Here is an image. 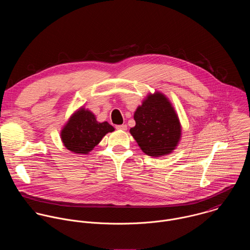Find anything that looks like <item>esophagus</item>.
I'll return each instance as SVG.
<instances>
[{
    "mask_svg": "<svg viewBox=\"0 0 250 250\" xmlns=\"http://www.w3.org/2000/svg\"><path fill=\"white\" fill-rule=\"evenodd\" d=\"M117 130H121V131H126L127 130V125L123 124V125H118L115 127Z\"/></svg>",
    "mask_w": 250,
    "mask_h": 250,
    "instance_id": "1",
    "label": "esophagus"
}]
</instances>
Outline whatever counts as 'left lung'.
Returning <instances> with one entry per match:
<instances>
[{
  "mask_svg": "<svg viewBox=\"0 0 250 250\" xmlns=\"http://www.w3.org/2000/svg\"><path fill=\"white\" fill-rule=\"evenodd\" d=\"M130 133L143 152L151 157L170 154L181 139V124L170 101L160 92L149 94L134 114Z\"/></svg>",
  "mask_w": 250,
  "mask_h": 250,
  "instance_id": "left-lung-1",
  "label": "left lung"
}]
</instances>
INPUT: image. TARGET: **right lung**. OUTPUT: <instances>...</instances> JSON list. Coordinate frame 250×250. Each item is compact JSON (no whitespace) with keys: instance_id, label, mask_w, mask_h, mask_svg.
<instances>
[{"instance_id":"add662e5","label":"right lung","mask_w":250,"mask_h":250,"mask_svg":"<svg viewBox=\"0 0 250 250\" xmlns=\"http://www.w3.org/2000/svg\"><path fill=\"white\" fill-rule=\"evenodd\" d=\"M113 131L107 121L98 122L90 110L82 107L72 114L61 132V138L69 151L88 154L107 133Z\"/></svg>"}]
</instances>
